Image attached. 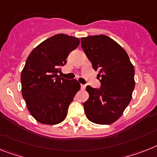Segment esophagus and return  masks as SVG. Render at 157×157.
Here are the masks:
<instances>
[{
    "label": "esophagus",
    "mask_w": 157,
    "mask_h": 157,
    "mask_svg": "<svg viewBox=\"0 0 157 157\" xmlns=\"http://www.w3.org/2000/svg\"><path fill=\"white\" fill-rule=\"evenodd\" d=\"M86 88V85H83V84H81V89L82 90H84Z\"/></svg>",
    "instance_id": "1"
}]
</instances>
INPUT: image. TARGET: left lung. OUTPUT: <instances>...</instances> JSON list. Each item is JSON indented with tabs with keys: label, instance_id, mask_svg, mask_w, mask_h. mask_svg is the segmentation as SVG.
I'll return each mask as SVG.
<instances>
[{
	"label": "left lung",
	"instance_id": "1",
	"mask_svg": "<svg viewBox=\"0 0 157 157\" xmlns=\"http://www.w3.org/2000/svg\"><path fill=\"white\" fill-rule=\"evenodd\" d=\"M81 46L93 69L99 71L101 87H86L89 99L83 104L88 120L111 124L122 116L135 87V70L124 48L106 35L81 38Z\"/></svg>",
	"mask_w": 157,
	"mask_h": 157
}]
</instances>
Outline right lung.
I'll return each instance as SVG.
<instances>
[{"label":"right lung","mask_w":157,"mask_h":157,"mask_svg":"<svg viewBox=\"0 0 157 157\" xmlns=\"http://www.w3.org/2000/svg\"><path fill=\"white\" fill-rule=\"evenodd\" d=\"M79 43L78 37L59 33L40 43L27 58L21 75V93L37 122L54 125L67 117L70 103L81 86L76 79H66L58 73Z\"/></svg>","instance_id":"1"}]
</instances>
